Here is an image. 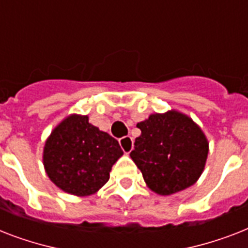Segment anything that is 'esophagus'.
Masks as SVG:
<instances>
[{
	"instance_id": "1",
	"label": "esophagus",
	"mask_w": 248,
	"mask_h": 248,
	"mask_svg": "<svg viewBox=\"0 0 248 248\" xmlns=\"http://www.w3.org/2000/svg\"><path fill=\"white\" fill-rule=\"evenodd\" d=\"M120 145L121 148H122V151H124L126 155H128V153L132 151V148H134V140H132V138H130V136H124V138L120 139Z\"/></svg>"
}]
</instances>
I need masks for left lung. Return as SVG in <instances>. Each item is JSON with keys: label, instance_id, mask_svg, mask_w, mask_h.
I'll use <instances>...</instances> for the list:
<instances>
[{"label": "left lung", "instance_id": "obj_1", "mask_svg": "<svg viewBox=\"0 0 248 248\" xmlns=\"http://www.w3.org/2000/svg\"><path fill=\"white\" fill-rule=\"evenodd\" d=\"M136 127L141 135L135 139L130 157L148 188L170 196L200 179L207 159L208 141L190 117L177 110L155 113Z\"/></svg>", "mask_w": 248, "mask_h": 248}]
</instances>
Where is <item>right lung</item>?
<instances>
[{
  "label": "right lung",
  "mask_w": 248,
  "mask_h": 248,
  "mask_svg": "<svg viewBox=\"0 0 248 248\" xmlns=\"http://www.w3.org/2000/svg\"><path fill=\"white\" fill-rule=\"evenodd\" d=\"M124 155L114 138L89 122V117L71 114L48 136L44 166L54 184L73 196H91L109 180V172Z\"/></svg>",
  "instance_id": "1"
}]
</instances>
